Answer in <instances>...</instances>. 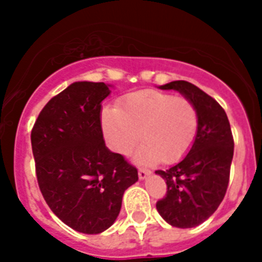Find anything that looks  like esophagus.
<instances>
[{
	"label": "esophagus",
	"mask_w": 262,
	"mask_h": 262,
	"mask_svg": "<svg viewBox=\"0 0 262 262\" xmlns=\"http://www.w3.org/2000/svg\"><path fill=\"white\" fill-rule=\"evenodd\" d=\"M149 170L148 168H139V178L140 179H145L149 175Z\"/></svg>",
	"instance_id": "1"
}]
</instances>
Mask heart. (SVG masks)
<instances>
[{
    "label": "heart",
    "instance_id": "obj_1",
    "mask_svg": "<svg viewBox=\"0 0 262 262\" xmlns=\"http://www.w3.org/2000/svg\"><path fill=\"white\" fill-rule=\"evenodd\" d=\"M102 123L111 147L127 155L140 141L136 152L140 163L158 160L175 163L186 155L199 130V113L190 99L170 92L144 90L126 95L118 108L107 107Z\"/></svg>",
    "mask_w": 262,
    "mask_h": 262
}]
</instances>
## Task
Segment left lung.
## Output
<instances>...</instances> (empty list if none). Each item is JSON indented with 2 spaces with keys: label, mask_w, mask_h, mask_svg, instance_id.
I'll return each instance as SVG.
<instances>
[{
  "label": "left lung",
  "mask_w": 262,
  "mask_h": 262,
  "mask_svg": "<svg viewBox=\"0 0 262 262\" xmlns=\"http://www.w3.org/2000/svg\"><path fill=\"white\" fill-rule=\"evenodd\" d=\"M160 88L179 91L194 103L199 130L191 149L179 163L166 171H155L167 185L156 209L174 227H195L217 209L227 191L234 155L231 127L223 107L194 84L177 80Z\"/></svg>",
  "instance_id": "left-lung-1"
}]
</instances>
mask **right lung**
Instances as JSON below:
<instances>
[{
  "label": "right lung",
  "mask_w": 262,
  "mask_h": 262,
  "mask_svg": "<svg viewBox=\"0 0 262 262\" xmlns=\"http://www.w3.org/2000/svg\"><path fill=\"white\" fill-rule=\"evenodd\" d=\"M110 90L79 81L51 98L31 132L39 189L57 217L76 231L99 234L114 223L137 168L107 149L100 107Z\"/></svg>",
  "instance_id": "add662e5"
}]
</instances>
